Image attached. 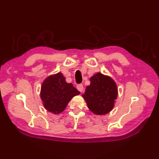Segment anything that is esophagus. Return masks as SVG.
Segmentation results:
<instances>
[{
	"mask_svg": "<svg viewBox=\"0 0 159 159\" xmlns=\"http://www.w3.org/2000/svg\"><path fill=\"white\" fill-rule=\"evenodd\" d=\"M77 89L80 92H83V85H82V84H79V85H77Z\"/></svg>",
	"mask_w": 159,
	"mask_h": 159,
	"instance_id": "obj_1",
	"label": "esophagus"
}]
</instances>
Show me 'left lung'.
Segmentation results:
<instances>
[{"mask_svg": "<svg viewBox=\"0 0 159 159\" xmlns=\"http://www.w3.org/2000/svg\"><path fill=\"white\" fill-rule=\"evenodd\" d=\"M90 81L82 95L89 109L96 115L109 113L117 98L116 83L111 77L100 72L91 77Z\"/></svg>", "mask_w": 159, "mask_h": 159, "instance_id": "1", "label": "left lung"}]
</instances>
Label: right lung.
Instances as JSON below:
<instances>
[{
	"label": "right lung",
	"instance_id": "right-lung-1",
	"mask_svg": "<svg viewBox=\"0 0 159 159\" xmlns=\"http://www.w3.org/2000/svg\"><path fill=\"white\" fill-rule=\"evenodd\" d=\"M80 94L72 83H67L63 74L59 72L43 80L40 97L45 109L55 114L64 111L74 96Z\"/></svg>",
	"mask_w": 159,
	"mask_h": 159
}]
</instances>
